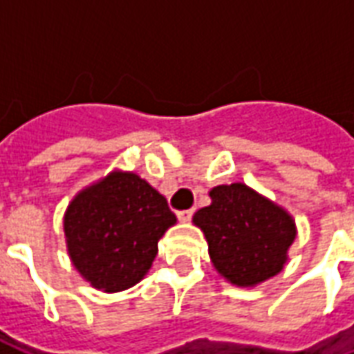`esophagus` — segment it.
Wrapping results in <instances>:
<instances>
[{"mask_svg": "<svg viewBox=\"0 0 354 354\" xmlns=\"http://www.w3.org/2000/svg\"><path fill=\"white\" fill-rule=\"evenodd\" d=\"M176 216L180 222H189L193 216V210H180V212H176Z\"/></svg>", "mask_w": 354, "mask_h": 354, "instance_id": "34e87169", "label": "esophagus"}]
</instances>
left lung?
Returning a JSON list of instances; mask_svg holds the SVG:
<instances>
[{"label": "left lung", "instance_id": "1", "mask_svg": "<svg viewBox=\"0 0 354 354\" xmlns=\"http://www.w3.org/2000/svg\"><path fill=\"white\" fill-rule=\"evenodd\" d=\"M212 203L193 216L216 271L237 286H256L281 273L296 239L292 216L245 184L216 185Z\"/></svg>", "mask_w": 354, "mask_h": 354}]
</instances>
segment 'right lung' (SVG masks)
<instances>
[{
  "label": "right lung",
  "mask_w": 354,
  "mask_h": 354,
  "mask_svg": "<svg viewBox=\"0 0 354 354\" xmlns=\"http://www.w3.org/2000/svg\"><path fill=\"white\" fill-rule=\"evenodd\" d=\"M174 223L176 216L161 193L138 174L115 170L68 205V254L91 286L121 292L144 279L159 239Z\"/></svg>",
  "instance_id": "1"
}]
</instances>
